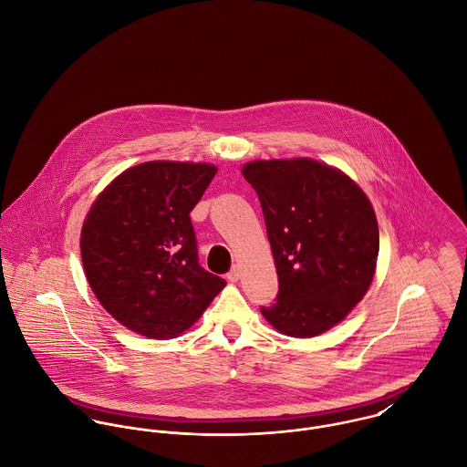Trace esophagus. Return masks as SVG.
<instances>
[{"mask_svg": "<svg viewBox=\"0 0 467 467\" xmlns=\"http://www.w3.org/2000/svg\"><path fill=\"white\" fill-rule=\"evenodd\" d=\"M241 273H243V271H241V266H234L230 271H228V275H226V276H228V280H230V282H237V280L241 278Z\"/></svg>", "mask_w": 467, "mask_h": 467, "instance_id": "1", "label": "esophagus"}]
</instances>
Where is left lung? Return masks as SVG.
<instances>
[{
  "instance_id": "1",
  "label": "left lung",
  "mask_w": 467,
  "mask_h": 467,
  "mask_svg": "<svg viewBox=\"0 0 467 467\" xmlns=\"http://www.w3.org/2000/svg\"><path fill=\"white\" fill-rule=\"evenodd\" d=\"M241 172L261 201L278 275V300L263 317L293 337L333 329L376 275L372 202L350 176L313 158L254 160Z\"/></svg>"
}]
</instances>
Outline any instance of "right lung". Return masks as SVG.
<instances>
[{"instance_id": "right-lung-1", "label": "right lung", "mask_w": 467, "mask_h": 467, "mask_svg": "<svg viewBox=\"0 0 467 467\" xmlns=\"http://www.w3.org/2000/svg\"><path fill=\"white\" fill-rule=\"evenodd\" d=\"M217 167L143 161L91 202L80 230L86 280L124 327L152 339L191 329L226 282L198 265L191 212Z\"/></svg>"}]
</instances>
